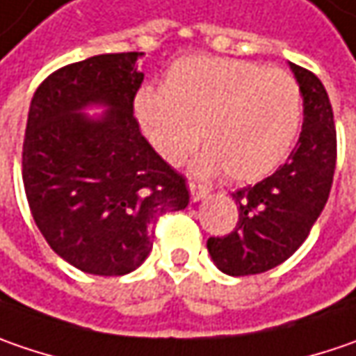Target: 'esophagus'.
I'll use <instances>...</instances> for the list:
<instances>
[{
    "instance_id": "1",
    "label": "esophagus",
    "mask_w": 356,
    "mask_h": 356,
    "mask_svg": "<svg viewBox=\"0 0 356 356\" xmlns=\"http://www.w3.org/2000/svg\"><path fill=\"white\" fill-rule=\"evenodd\" d=\"M189 193H191V201L197 203V201H201V199H205L209 195V191L205 187H201V185H195V183H189Z\"/></svg>"
}]
</instances>
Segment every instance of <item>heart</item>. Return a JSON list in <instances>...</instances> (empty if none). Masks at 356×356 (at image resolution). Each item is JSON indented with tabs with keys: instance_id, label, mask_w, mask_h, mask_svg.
I'll return each instance as SVG.
<instances>
[{
	"instance_id": "1",
	"label": "heart",
	"mask_w": 356,
	"mask_h": 356,
	"mask_svg": "<svg viewBox=\"0 0 356 356\" xmlns=\"http://www.w3.org/2000/svg\"><path fill=\"white\" fill-rule=\"evenodd\" d=\"M135 117L151 147L179 165L199 143V175L223 171L233 183H255L285 161L301 127L297 81L281 70L225 57H187L167 71L161 89L135 97Z\"/></svg>"
}]
</instances>
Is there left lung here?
<instances>
[{
  "label": "left lung",
  "mask_w": 356,
  "mask_h": 356,
  "mask_svg": "<svg viewBox=\"0 0 356 356\" xmlns=\"http://www.w3.org/2000/svg\"><path fill=\"white\" fill-rule=\"evenodd\" d=\"M302 95V129L289 161L270 177L233 193L235 231L207 241L217 269L231 277L259 275L281 265L309 237L331 193L337 131L325 86L289 61Z\"/></svg>",
  "instance_id": "left-lung-1"
}]
</instances>
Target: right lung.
<instances>
[{"instance_id":"obj_1","label":"right lung","mask_w":356,"mask_h":356,"mask_svg":"<svg viewBox=\"0 0 356 356\" xmlns=\"http://www.w3.org/2000/svg\"><path fill=\"white\" fill-rule=\"evenodd\" d=\"M143 54H105L54 71L33 93L24 187L33 221L75 269L117 277L151 253L157 219L189 205L183 175L139 131ZM105 106L91 118L85 109Z\"/></svg>"}]
</instances>
